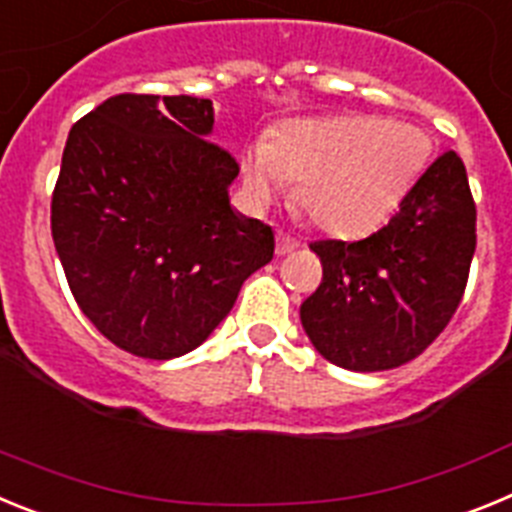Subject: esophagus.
Returning a JSON list of instances; mask_svg holds the SVG:
<instances>
[{
    "mask_svg": "<svg viewBox=\"0 0 512 512\" xmlns=\"http://www.w3.org/2000/svg\"><path fill=\"white\" fill-rule=\"evenodd\" d=\"M297 248V241L292 238L289 233H284V230H277V253L279 256H287V253H292Z\"/></svg>",
    "mask_w": 512,
    "mask_h": 512,
    "instance_id": "34e87169",
    "label": "esophagus"
}]
</instances>
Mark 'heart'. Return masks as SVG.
Masks as SVG:
<instances>
[{"label": "heart", "mask_w": 512, "mask_h": 512, "mask_svg": "<svg viewBox=\"0 0 512 512\" xmlns=\"http://www.w3.org/2000/svg\"><path fill=\"white\" fill-rule=\"evenodd\" d=\"M428 153L423 133L372 117L297 120L243 153V187L269 207L300 182L297 202L330 235L359 238L397 210Z\"/></svg>", "instance_id": "b5f03b06"}]
</instances>
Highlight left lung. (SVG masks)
<instances>
[{
  "label": "left lung",
  "instance_id": "1",
  "mask_svg": "<svg viewBox=\"0 0 512 512\" xmlns=\"http://www.w3.org/2000/svg\"><path fill=\"white\" fill-rule=\"evenodd\" d=\"M477 207L454 151L428 166L390 223L364 241H315L323 282L302 302L312 346L351 372H384L431 346L459 307Z\"/></svg>",
  "mask_w": 512,
  "mask_h": 512
}]
</instances>
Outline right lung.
Listing matches in <instances>:
<instances>
[{
    "label": "right lung",
    "mask_w": 512,
    "mask_h": 512,
    "mask_svg": "<svg viewBox=\"0 0 512 512\" xmlns=\"http://www.w3.org/2000/svg\"><path fill=\"white\" fill-rule=\"evenodd\" d=\"M210 99L117 94L71 128L51 233L94 328L143 359L207 341L274 233L230 207L238 164L212 143Z\"/></svg>",
    "instance_id": "1"
}]
</instances>
